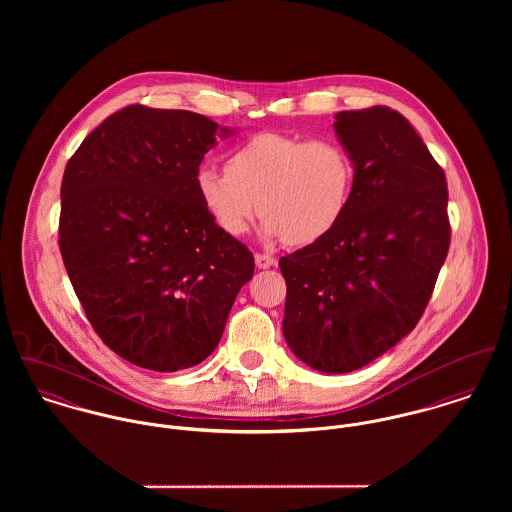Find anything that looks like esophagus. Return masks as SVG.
Segmentation results:
<instances>
[{"mask_svg":"<svg viewBox=\"0 0 512 512\" xmlns=\"http://www.w3.org/2000/svg\"><path fill=\"white\" fill-rule=\"evenodd\" d=\"M254 258H256V266L260 270H268V268H272L276 264V258L270 256V254H256Z\"/></svg>","mask_w":512,"mask_h":512,"instance_id":"34e87169","label":"esophagus"}]
</instances>
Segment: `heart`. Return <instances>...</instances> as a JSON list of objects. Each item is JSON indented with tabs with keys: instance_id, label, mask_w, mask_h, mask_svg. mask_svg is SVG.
Returning a JSON list of instances; mask_svg holds the SVG:
<instances>
[{
	"instance_id": "b5f03b06",
	"label": "heart",
	"mask_w": 512,
	"mask_h": 512,
	"mask_svg": "<svg viewBox=\"0 0 512 512\" xmlns=\"http://www.w3.org/2000/svg\"><path fill=\"white\" fill-rule=\"evenodd\" d=\"M195 183L205 211L226 234L242 236L260 207L266 238L305 246L345 217L355 163L333 138L262 132L226 155L224 171L201 167Z\"/></svg>"
}]
</instances>
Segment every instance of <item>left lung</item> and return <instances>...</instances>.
<instances>
[{"label": "left lung", "mask_w": 512, "mask_h": 512, "mask_svg": "<svg viewBox=\"0 0 512 512\" xmlns=\"http://www.w3.org/2000/svg\"><path fill=\"white\" fill-rule=\"evenodd\" d=\"M355 163L345 217L280 258L284 337L305 365L343 374L372 363L424 315L445 262L447 181L396 110H345L333 124Z\"/></svg>", "instance_id": "obj_1"}]
</instances>
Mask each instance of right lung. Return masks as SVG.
Returning a JSON list of instances; mask_svg holds the SVG:
<instances>
[{
  "label": "right lung",
  "instance_id": "right-lung-1",
  "mask_svg": "<svg viewBox=\"0 0 512 512\" xmlns=\"http://www.w3.org/2000/svg\"><path fill=\"white\" fill-rule=\"evenodd\" d=\"M217 130L189 110L132 104L67 163L61 256L92 329L132 365L175 372L205 361L254 274L252 252L197 193Z\"/></svg>",
  "mask_w": 512,
  "mask_h": 512
}]
</instances>
